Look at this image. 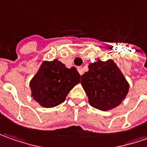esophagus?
<instances>
[{
	"instance_id": "1",
	"label": "esophagus",
	"mask_w": 147,
	"mask_h": 147,
	"mask_svg": "<svg viewBox=\"0 0 147 147\" xmlns=\"http://www.w3.org/2000/svg\"><path fill=\"white\" fill-rule=\"evenodd\" d=\"M77 70H78L79 73L80 74V75H83V69H82V67H79L78 68H77Z\"/></svg>"
}]
</instances>
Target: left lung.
<instances>
[{"label": "left lung", "mask_w": 147, "mask_h": 147, "mask_svg": "<svg viewBox=\"0 0 147 147\" xmlns=\"http://www.w3.org/2000/svg\"><path fill=\"white\" fill-rule=\"evenodd\" d=\"M81 84L89 104L101 111L118 107L129 93V84L112 59L89 65V71L81 76Z\"/></svg>", "instance_id": "1"}]
</instances>
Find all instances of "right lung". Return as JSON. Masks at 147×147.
Here are the masks:
<instances>
[{
    "mask_svg": "<svg viewBox=\"0 0 147 147\" xmlns=\"http://www.w3.org/2000/svg\"><path fill=\"white\" fill-rule=\"evenodd\" d=\"M80 82V75L76 67L67 68L54 59L44 61L29 85L32 97L40 106L51 108L66 100L69 92Z\"/></svg>",
    "mask_w": 147,
    "mask_h": 147,
    "instance_id": "add662e5",
    "label": "right lung"
}]
</instances>
